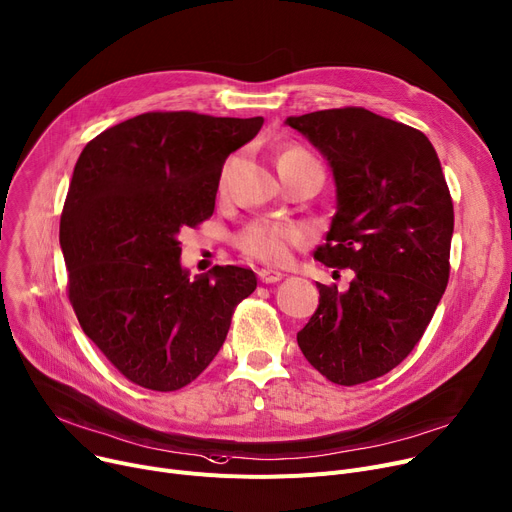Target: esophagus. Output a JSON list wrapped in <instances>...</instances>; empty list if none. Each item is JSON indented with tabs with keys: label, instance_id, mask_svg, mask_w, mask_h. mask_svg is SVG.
<instances>
[{
	"label": "esophagus",
	"instance_id": "obj_1",
	"mask_svg": "<svg viewBox=\"0 0 512 512\" xmlns=\"http://www.w3.org/2000/svg\"><path fill=\"white\" fill-rule=\"evenodd\" d=\"M257 276H259V280H261L263 284H274V282H280V280L284 278L282 271H276V269H265V267L257 271Z\"/></svg>",
	"mask_w": 512,
	"mask_h": 512
}]
</instances>
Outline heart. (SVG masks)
I'll return each instance as SVG.
<instances>
[{
  "label": "heart",
  "mask_w": 512,
  "mask_h": 512,
  "mask_svg": "<svg viewBox=\"0 0 512 512\" xmlns=\"http://www.w3.org/2000/svg\"><path fill=\"white\" fill-rule=\"evenodd\" d=\"M296 164H319V162L313 158L309 150H304L300 146H288L278 154V170H284ZM304 238H306L304 228L292 222L255 220L236 234L234 243L238 251L251 259L271 263V265H282L290 259L292 249L304 243Z\"/></svg>",
  "instance_id": "obj_1"
}]
</instances>
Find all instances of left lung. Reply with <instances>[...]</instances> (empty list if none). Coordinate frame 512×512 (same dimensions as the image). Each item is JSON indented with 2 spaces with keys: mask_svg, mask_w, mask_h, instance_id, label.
Wrapping results in <instances>:
<instances>
[{
  "mask_svg": "<svg viewBox=\"0 0 512 512\" xmlns=\"http://www.w3.org/2000/svg\"><path fill=\"white\" fill-rule=\"evenodd\" d=\"M329 160L337 212L315 259L354 269L346 292L319 288L296 339L335 385L379 379L422 339L451 274L453 199L420 129L362 107L288 117Z\"/></svg>",
  "mask_w": 512,
  "mask_h": 512,
  "instance_id": "1",
  "label": "left lung"
}]
</instances>
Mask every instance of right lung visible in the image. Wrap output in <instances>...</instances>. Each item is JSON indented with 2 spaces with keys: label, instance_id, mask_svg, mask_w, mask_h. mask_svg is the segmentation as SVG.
<instances>
[{
  "label": "right lung",
  "instance_id": "obj_1",
  "mask_svg": "<svg viewBox=\"0 0 512 512\" xmlns=\"http://www.w3.org/2000/svg\"><path fill=\"white\" fill-rule=\"evenodd\" d=\"M263 117L152 111L98 133L67 189L59 243L80 327L135 385L177 391L220 352L251 269L189 280L179 232L214 214L222 166Z\"/></svg>",
  "mask_w": 512,
  "mask_h": 512
}]
</instances>
